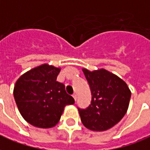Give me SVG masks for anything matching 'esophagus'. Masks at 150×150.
<instances>
[{"label": "esophagus", "mask_w": 150, "mask_h": 150, "mask_svg": "<svg viewBox=\"0 0 150 150\" xmlns=\"http://www.w3.org/2000/svg\"><path fill=\"white\" fill-rule=\"evenodd\" d=\"M72 97H73V98L75 99V101H76V100H77V96H76V94H75V93H74V94L72 95Z\"/></svg>", "instance_id": "esophagus-1"}]
</instances>
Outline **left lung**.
<instances>
[{"mask_svg": "<svg viewBox=\"0 0 150 150\" xmlns=\"http://www.w3.org/2000/svg\"><path fill=\"white\" fill-rule=\"evenodd\" d=\"M90 85L92 100L86 109L79 108L81 121L93 131H105L118 123L128 109L131 92L122 79L100 68H83Z\"/></svg>", "mask_w": 150, "mask_h": 150, "instance_id": "left-lung-1", "label": "left lung"}]
</instances>
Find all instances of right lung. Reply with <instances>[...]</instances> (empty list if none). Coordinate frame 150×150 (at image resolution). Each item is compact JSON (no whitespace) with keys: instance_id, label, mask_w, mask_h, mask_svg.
I'll return each mask as SVG.
<instances>
[{"instance_id":"1","label":"right lung","mask_w":150,"mask_h":150,"mask_svg":"<svg viewBox=\"0 0 150 150\" xmlns=\"http://www.w3.org/2000/svg\"><path fill=\"white\" fill-rule=\"evenodd\" d=\"M60 67L48 64L35 67L17 79L13 95L19 112L27 123L51 128L60 121L67 105L75 103L65 86L57 81Z\"/></svg>"}]
</instances>
